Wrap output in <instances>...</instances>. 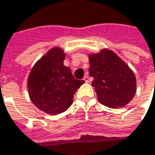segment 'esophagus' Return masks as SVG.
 Instances as JSON below:
<instances>
[{
  "label": "esophagus",
  "mask_w": 155,
  "mask_h": 155,
  "mask_svg": "<svg viewBox=\"0 0 155 155\" xmlns=\"http://www.w3.org/2000/svg\"><path fill=\"white\" fill-rule=\"evenodd\" d=\"M83 80H84L86 82H89V77H88L87 75H85L84 78H83Z\"/></svg>",
  "instance_id": "34e87169"
}]
</instances>
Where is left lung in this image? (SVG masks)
<instances>
[{
	"label": "left lung",
	"mask_w": 155,
	"mask_h": 155,
	"mask_svg": "<svg viewBox=\"0 0 155 155\" xmlns=\"http://www.w3.org/2000/svg\"><path fill=\"white\" fill-rule=\"evenodd\" d=\"M89 74L94 78L100 104L109 108H121L134 97L137 89L133 71L113 51L104 49L89 55Z\"/></svg>",
	"instance_id": "1"
}]
</instances>
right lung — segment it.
Wrapping results in <instances>:
<instances>
[{
  "mask_svg": "<svg viewBox=\"0 0 155 155\" xmlns=\"http://www.w3.org/2000/svg\"><path fill=\"white\" fill-rule=\"evenodd\" d=\"M64 58L62 48H51L34 65L28 77L32 103L52 115L66 111L73 103L74 94L85 83L74 79L70 69L64 65Z\"/></svg>",
  "mask_w": 155,
  "mask_h": 155,
  "instance_id": "add662e5",
  "label": "right lung"
}]
</instances>
